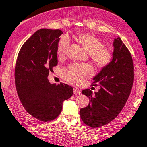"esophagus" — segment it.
<instances>
[{
  "mask_svg": "<svg viewBox=\"0 0 147 147\" xmlns=\"http://www.w3.org/2000/svg\"><path fill=\"white\" fill-rule=\"evenodd\" d=\"M74 93L77 94V95H78V94L80 95V94H81V90L78 89V88H74Z\"/></svg>",
  "mask_w": 147,
  "mask_h": 147,
  "instance_id": "1",
  "label": "esophagus"
}]
</instances>
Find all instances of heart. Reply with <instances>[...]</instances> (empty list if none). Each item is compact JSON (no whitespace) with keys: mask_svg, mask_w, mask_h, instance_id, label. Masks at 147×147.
<instances>
[{"mask_svg":"<svg viewBox=\"0 0 147 147\" xmlns=\"http://www.w3.org/2000/svg\"><path fill=\"white\" fill-rule=\"evenodd\" d=\"M78 39L82 46L88 51L90 58L96 66L103 67L111 63L113 54L111 49L103 47V44L95 36L90 34H80ZM70 45L68 35H64L59 39L57 52L59 57L66 55ZM93 74V69L88 64H72L63 71V77L66 80L75 85H80Z\"/></svg>","mask_w":147,"mask_h":147,"instance_id":"obj_1","label":"heart"}]
</instances>
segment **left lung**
<instances>
[{"label": "left lung", "instance_id": "left-lung-1", "mask_svg": "<svg viewBox=\"0 0 147 147\" xmlns=\"http://www.w3.org/2000/svg\"><path fill=\"white\" fill-rule=\"evenodd\" d=\"M113 57L93 78V83L100 87L92 94L90 89L82 93L90 99L85 108H80L82 121L92 128L110 123L119 114L131 91L134 82V65L131 55L120 37L113 41Z\"/></svg>", "mask_w": 147, "mask_h": 147}]
</instances>
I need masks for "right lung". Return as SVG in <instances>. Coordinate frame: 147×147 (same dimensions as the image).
Masks as SVG:
<instances>
[{
    "label": "right lung",
    "mask_w": 147,
    "mask_h": 147,
    "mask_svg": "<svg viewBox=\"0 0 147 147\" xmlns=\"http://www.w3.org/2000/svg\"><path fill=\"white\" fill-rule=\"evenodd\" d=\"M63 34L59 29L42 28L23 45L15 67V84L25 110L44 122L56 119L62 103L70 98L73 88L60 82L51 84L47 77L57 65V44Z\"/></svg>",
    "instance_id": "1"
}]
</instances>
